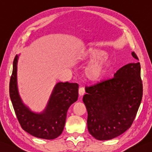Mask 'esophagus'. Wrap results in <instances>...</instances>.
Wrapping results in <instances>:
<instances>
[{
    "label": "esophagus",
    "mask_w": 152,
    "mask_h": 152,
    "mask_svg": "<svg viewBox=\"0 0 152 152\" xmlns=\"http://www.w3.org/2000/svg\"><path fill=\"white\" fill-rule=\"evenodd\" d=\"M78 93L79 95L80 96H82L83 95L85 94V89L84 87H81L79 88V90H78Z\"/></svg>",
    "instance_id": "34e87169"
}]
</instances>
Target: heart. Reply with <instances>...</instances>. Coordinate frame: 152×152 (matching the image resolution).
Returning a JSON list of instances; mask_svg holds the SVG:
<instances>
[{
	"mask_svg": "<svg viewBox=\"0 0 152 152\" xmlns=\"http://www.w3.org/2000/svg\"><path fill=\"white\" fill-rule=\"evenodd\" d=\"M82 58L88 61L96 59L90 62L86 69V75L91 81H99L102 80L111 62V58L109 56L105 55L103 50L95 47H90L85 50L82 55Z\"/></svg>",
	"mask_w": 152,
	"mask_h": 152,
	"instance_id": "obj_1",
	"label": "heart"
}]
</instances>
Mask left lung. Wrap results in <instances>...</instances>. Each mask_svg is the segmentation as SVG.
<instances>
[{
  "instance_id": "left-lung-1",
  "label": "left lung",
  "mask_w": 152,
  "mask_h": 152,
  "mask_svg": "<svg viewBox=\"0 0 152 152\" xmlns=\"http://www.w3.org/2000/svg\"><path fill=\"white\" fill-rule=\"evenodd\" d=\"M132 55L139 60L134 52ZM83 97L88 111V129L99 140L117 137L130 129L143 94L140 64L121 67L113 78L86 88Z\"/></svg>"
}]
</instances>
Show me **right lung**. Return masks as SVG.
<instances>
[{
	"mask_svg": "<svg viewBox=\"0 0 152 152\" xmlns=\"http://www.w3.org/2000/svg\"><path fill=\"white\" fill-rule=\"evenodd\" d=\"M17 62L18 56L16 55L13 62L9 93L21 127L35 137L46 140L57 138L64 129L68 108L78 99V84L77 83H58L46 109L42 113H34L23 105L18 94L16 79Z\"/></svg>",
	"mask_w": 152,
	"mask_h": 152,
	"instance_id": "obj_1",
	"label": "right lung"
}]
</instances>
